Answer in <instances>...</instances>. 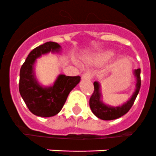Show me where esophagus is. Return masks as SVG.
Masks as SVG:
<instances>
[{
	"mask_svg": "<svg viewBox=\"0 0 156 156\" xmlns=\"http://www.w3.org/2000/svg\"><path fill=\"white\" fill-rule=\"evenodd\" d=\"M93 77V76L92 73H90V72H87V73H84V74L82 76V79L87 80H90Z\"/></svg>",
	"mask_w": 156,
	"mask_h": 156,
	"instance_id": "esophagus-1",
	"label": "esophagus"
}]
</instances>
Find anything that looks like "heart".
I'll return each instance as SVG.
<instances>
[{"instance_id": "heart-1", "label": "heart", "mask_w": 156, "mask_h": 156, "mask_svg": "<svg viewBox=\"0 0 156 156\" xmlns=\"http://www.w3.org/2000/svg\"><path fill=\"white\" fill-rule=\"evenodd\" d=\"M104 58H105V56H101L99 57V60H103Z\"/></svg>"}]
</instances>
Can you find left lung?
<instances>
[{"mask_svg":"<svg viewBox=\"0 0 156 156\" xmlns=\"http://www.w3.org/2000/svg\"><path fill=\"white\" fill-rule=\"evenodd\" d=\"M140 72L141 70L140 68L134 71L135 76L137 77V84H136V90L132 96V98L128 101L126 103L122 105V106L118 107H109L103 104L101 101V93H100L99 84L98 82H94V91L93 94L91 96L89 99V106L94 114H95L98 118L102 119V120H113L117 118H120L122 116L127 113L129 111L132 105H134V102L136 99L137 96L139 94V89L141 87V77H140Z\"/></svg>","mask_w":156,"mask_h":156,"instance_id":"left-lung-1","label":"left lung"}]
</instances>
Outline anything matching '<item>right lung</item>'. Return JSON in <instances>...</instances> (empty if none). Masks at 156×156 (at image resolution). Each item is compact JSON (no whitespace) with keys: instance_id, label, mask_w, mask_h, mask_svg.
Returning <instances> with one entry per match:
<instances>
[{"instance_id":"1","label":"right lung","mask_w":156,"mask_h":156,"mask_svg":"<svg viewBox=\"0 0 156 156\" xmlns=\"http://www.w3.org/2000/svg\"><path fill=\"white\" fill-rule=\"evenodd\" d=\"M59 47L60 46L54 42L38 46L28 55L20 70V94L30 111L36 116L47 118L56 115L63 108L69 93L80 80L79 76L60 75L51 87L43 88L38 84L33 72L34 61L41 55L58 51Z\"/></svg>"}]
</instances>
